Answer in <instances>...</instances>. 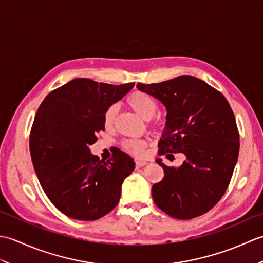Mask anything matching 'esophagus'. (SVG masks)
<instances>
[{
    "label": "esophagus",
    "instance_id": "obj_1",
    "mask_svg": "<svg viewBox=\"0 0 263 263\" xmlns=\"http://www.w3.org/2000/svg\"><path fill=\"white\" fill-rule=\"evenodd\" d=\"M147 161H141V160H136V167L137 168H140V167L147 165Z\"/></svg>",
    "mask_w": 263,
    "mask_h": 263
}]
</instances>
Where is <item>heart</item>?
Masks as SVG:
<instances>
[{"label":"heart","mask_w":263,"mask_h":263,"mask_svg":"<svg viewBox=\"0 0 263 263\" xmlns=\"http://www.w3.org/2000/svg\"><path fill=\"white\" fill-rule=\"evenodd\" d=\"M126 105L130 107L137 115H139L143 120H150L156 115L158 110V105L155 99L144 93L142 91H135L126 98ZM117 115V106L109 105L106 108L103 122L106 127H111L114 125ZM122 147L125 152L130 153L138 157H142L146 155V150L148 147V141L144 139H127L122 142Z\"/></svg>","instance_id":"b5f03b06"}]
</instances>
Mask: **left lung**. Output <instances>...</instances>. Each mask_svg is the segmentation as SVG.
I'll use <instances>...</instances> for the list:
<instances>
[{
  "label": "left lung",
  "mask_w": 263,
  "mask_h": 263,
  "mask_svg": "<svg viewBox=\"0 0 263 263\" xmlns=\"http://www.w3.org/2000/svg\"><path fill=\"white\" fill-rule=\"evenodd\" d=\"M139 90L167 109L159 155L186 159L175 168L160 159L165 176L152 189L156 205L176 219H192L218 203L230 185L239 152V133L230 103L220 91L192 76L143 85Z\"/></svg>",
  "instance_id": "left-lung-1"
}]
</instances>
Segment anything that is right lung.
I'll list each match as a JSON object with an SVG mask.
<instances>
[{"label":"right lung","mask_w":263,"mask_h":263,"mask_svg":"<svg viewBox=\"0 0 263 263\" xmlns=\"http://www.w3.org/2000/svg\"><path fill=\"white\" fill-rule=\"evenodd\" d=\"M133 86L78 78L49 92L39 106L29 136L32 165L47 198L65 216L97 220L119 203L135 161L119 150L105 163L89 147L105 131L106 108Z\"/></svg>","instance_id":"1"}]
</instances>
